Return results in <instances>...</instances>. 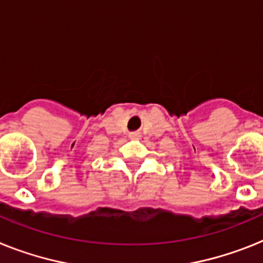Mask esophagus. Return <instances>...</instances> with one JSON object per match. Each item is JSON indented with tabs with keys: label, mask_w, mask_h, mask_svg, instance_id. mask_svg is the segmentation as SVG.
<instances>
[{
	"label": "esophagus",
	"mask_w": 263,
	"mask_h": 263,
	"mask_svg": "<svg viewBox=\"0 0 263 263\" xmlns=\"http://www.w3.org/2000/svg\"><path fill=\"white\" fill-rule=\"evenodd\" d=\"M129 137L132 139H138L139 138V133H130Z\"/></svg>",
	"instance_id": "1"
}]
</instances>
